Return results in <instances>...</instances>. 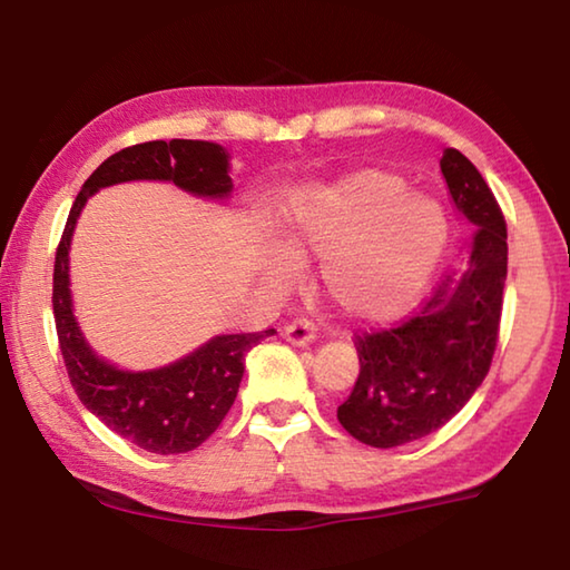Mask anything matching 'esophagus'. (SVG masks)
<instances>
[{
  "label": "esophagus",
  "mask_w": 570,
  "mask_h": 570,
  "mask_svg": "<svg viewBox=\"0 0 570 570\" xmlns=\"http://www.w3.org/2000/svg\"><path fill=\"white\" fill-rule=\"evenodd\" d=\"M316 336V326L308 320H294L292 324L284 326V340L296 346H308Z\"/></svg>",
  "instance_id": "obj_1"
}]
</instances>
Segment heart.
<instances>
[{
    "instance_id": "obj_1",
    "label": "heart",
    "mask_w": 570,
    "mask_h": 570,
    "mask_svg": "<svg viewBox=\"0 0 570 570\" xmlns=\"http://www.w3.org/2000/svg\"><path fill=\"white\" fill-rule=\"evenodd\" d=\"M288 257L276 250L264 276L274 288L296 278V264L320 262L324 296L354 322H392L428 292L445 256L448 214L428 193L407 190L392 173L362 168L298 190L278 224Z\"/></svg>"
}]
</instances>
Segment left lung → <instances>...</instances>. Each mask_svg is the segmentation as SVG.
<instances>
[{"label": "left lung", "instance_id": "left-lung-1", "mask_svg": "<svg viewBox=\"0 0 570 570\" xmlns=\"http://www.w3.org/2000/svg\"><path fill=\"white\" fill-rule=\"evenodd\" d=\"M440 170L458 214L475 234L460 266L412 320L356 336L360 377L336 417L372 448H400L440 430L475 394L495 354L508 274L505 218L485 178L460 150L442 153Z\"/></svg>", "mask_w": 570, "mask_h": 570}]
</instances>
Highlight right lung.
I'll list each match as a JSON object with an SVG mask.
<instances>
[{"label": "right lung", "mask_w": 570, "mask_h": 570, "mask_svg": "<svg viewBox=\"0 0 570 570\" xmlns=\"http://www.w3.org/2000/svg\"><path fill=\"white\" fill-rule=\"evenodd\" d=\"M130 180H168L196 198L228 200L234 190L230 156L208 140H153L115 153L77 193L55 256V324L77 397L132 445L156 455H178L196 450L218 430L238 394L246 352L274 330L210 336L198 350L158 370H120L98 356L75 320L70 244L88 198L100 188Z\"/></svg>", "instance_id": "add662e5"}]
</instances>
